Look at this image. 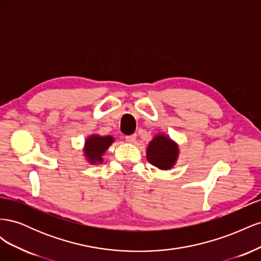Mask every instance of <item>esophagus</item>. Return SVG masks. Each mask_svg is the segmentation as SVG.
Here are the masks:
<instances>
[{"mask_svg":"<svg viewBox=\"0 0 261 261\" xmlns=\"http://www.w3.org/2000/svg\"><path fill=\"white\" fill-rule=\"evenodd\" d=\"M126 141L129 144H134L136 141V134H134V135H129V136H126L125 137Z\"/></svg>","mask_w":261,"mask_h":261,"instance_id":"obj_1","label":"esophagus"}]
</instances>
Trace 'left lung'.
Listing matches in <instances>:
<instances>
[{"instance_id": "8db88e82", "label": "left lung", "mask_w": 261, "mask_h": 261, "mask_svg": "<svg viewBox=\"0 0 261 261\" xmlns=\"http://www.w3.org/2000/svg\"><path fill=\"white\" fill-rule=\"evenodd\" d=\"M178 146L171 138L159 134L147 148V160L160 170H170L176 163Z\"/></svg>"}]
</instances>
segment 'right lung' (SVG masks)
Instances as JSON below:
<instances>
[{
	"label": "right lung",
	"instance_id": "1",
	"mask_svg": "<svg viewBox=\"0 0 261 261\" xmlns=\"http://www.w3.org/2000/svg\"><path fill=\"white\" fill-rule=\"evenodd\" d=\"M114 141L112 136H99L91 135L85 141L84 152L87 161L91 164L101 163L103 161L102 155L105 154L106 150L111 146Z\"/></svg>",
	"mask_w": 261,
	"mask_h": 261
}]
</instances>
